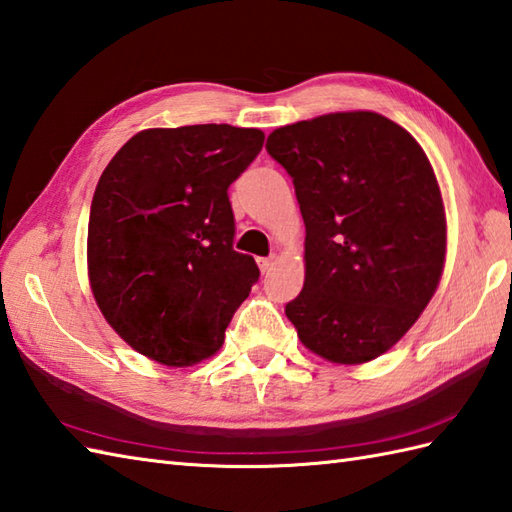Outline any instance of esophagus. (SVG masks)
<instances>
[{
    "mask_svg": "<svg viewBox=\"0 0 512 512\" xmlns=\"http://www.w3.org/2000/svg\"><path fill=\"white\" fill-rule=\"evenodd\" d=\"M257 264H259V270H262V273L266 275V273H270V268H273L275 257H259Z\"/></svg>",
    "mask_w": 512,
    "mask_h": 512,
    "instance_id": "1",
    "label": "esophagus"
}]
</instances>
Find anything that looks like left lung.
Here are the masks:
<instances>
[{
    "label": "left lung",
    "instance_id": "8db88e82",
    "mask_svg": "<svg viewBox=\"0 0 512 512\" xmlns=\"http://www.w3.org/2000/svg\"><path fill=\"white\" fill-rule=\"evenodd\" d=\"M266 149L290 173L306 224V281L286 306L301 343L341 365L385 354L444 268L447 217L427 154L376 112L279 127Z\"/></svg>",
    "mask_w": 512,
    "mask_h": 512
}]
</instances>
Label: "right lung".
<instances>
[{
    "instance_id": "1",
    "label": "right lung",
    "mask_w": 512,
    "mask_h": 512,
    "mask_svg": "<svg viewBox=\"0 0 512 512\" xmlns=\"http://www.w3.org/2000/svg\"><path fill=\"white\" fill-rule=\"evenodd\" d=\"M264 145L233 125L145 129L96 184L88 275L105 321L136 352L167 367L213 356L259 279L233 250L228 187Z\"/></svg>"
}]
</instances>
